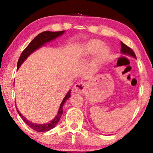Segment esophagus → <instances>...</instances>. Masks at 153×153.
Instances as JSON below:
<instances>
[{"label": "esophagus", "instance_id": "obj_1", "mask_svg": "<svg viewBox=\"0 0 153 153\" xmlns=\"http://www.w3.org/2000/svg\"><path fill=\"white\" fill-rule=\"evenodd\" d=\"M74 89L76 92L79 93V94H82V93L84 92L85 89H86V84L83 82H77V84H75Z\"/></svg>", "mask_w": 153, "mask_h": 153}]
</instances>
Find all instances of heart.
<instances>
[{
	"mask_svg": "<svg viewBox=\"0 0 153 153\" xmlns=\"http://www.w3.org/2000/svg\"><path fill=\"white\" fill-rule=\"evenodd\" d=\"M103 43L100 40H92L86 44H85L84 46H82L80 52H81V54H82L83 55H88L97 52L98 49L101 47ZM108 53V48L106 47V46L102 47L98 51L97 59L98 60H102V59H104L107 56Z\"/></svg>",
	"mask_w": 153,
	"mask_h": 153,
	"instance_id": "1",
	"label": "heart"
}]
</instances>
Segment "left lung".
<instances>
[{"instance_id":"1","label":"left lung","mask_w":153,"mask_h":153,"mask_svg":"<svg viewBox=\"0 0 153 153\" xmlns=\"http://www.w3.org/2000/svg\"><path fill=\"white\" fill-rule=\"evenodd\" d=\"M121 53L122 54H125V55L131 56L136 59V56L132 49L126 45L125 44H123L122 42H121Z\"/></svg>"}]
</instances>
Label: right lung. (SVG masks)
Instances as JSON below:
<instances>
[{
	"instance_id": "1",
	"label": "right lung",
	"mask_w": 153,
	"mask_h": 153,
	"mask_svg": "<svg viewBox=\"0 0 153 153\" xmlns=\"http://www.w3.org/2000/svg\"><path fill=\"white\" fill-rule=\"evenodd\" d=\"M64 32L65 31H60V32H48V31H46V32H43L39 33L37 36H36V37L32 40V42H31L29 45H28L27 47L24 49V51L22 52V53L21 54L19 60H18L17 62V68L19 69V67L22 65V64L24 63V61L27 58V56H29L31 53H32L33 51H35L36 49L40 48V46L45 45L46 42H48L49 41L55 39L56 38H57L59 36L63 34ZM70 93L71 90H69L61 102L60 107L59 108L57 115H56L55 119H54L53 121H51L50 123L45 124H37L32 123L29 120H27L26 118L24 117V116L19 113V111L17 110V108L16 107L17 111L18 113H19V115L21 116V117L22 118V120H24V122L26 123L30 128L33 129V130H35L36 131H39V132L47 131L48 130H50V129H53L54 127H55L56 124L59 122L62 114H63V106L64 105V103L66 102V100L70 97Z\"/></svg>"
}]
</instances>
